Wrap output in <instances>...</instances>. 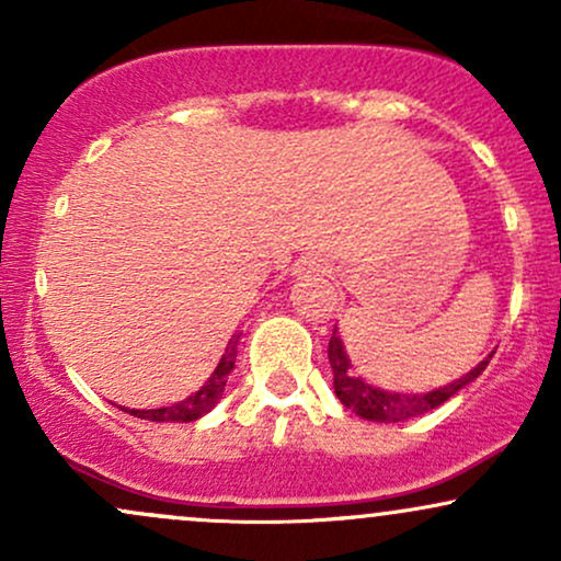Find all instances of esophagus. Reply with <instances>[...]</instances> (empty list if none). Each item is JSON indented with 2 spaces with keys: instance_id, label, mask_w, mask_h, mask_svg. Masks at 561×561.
I'll return each mask as SVG.
<instances>
[{
  "instance_id": "esophagus-1",
  "label": "esophagus",
  "mask_w": 561,
  "mask_h": 561,
  "mask_svg": "<svg viewBox=\"0 0 561 561\" xmlns=\"http://www.w3.org/2000/svg\"><path fill=\"white\" fill-rule=\"evenodd\" d=\"M327 263L321 259H313V255H308V259H300L295 263V274L298 276H317V274H327Z\"/></svg>"
}]
</instances>
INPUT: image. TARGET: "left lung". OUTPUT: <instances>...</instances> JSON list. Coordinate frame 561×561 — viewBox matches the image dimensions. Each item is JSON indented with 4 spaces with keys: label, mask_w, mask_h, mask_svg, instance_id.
Masks as SVG:
<instances>
[{
    "label": "left lung",
    "mask_w": 561,
    "mask_h": 561,
    "mask_svg": "<svg viewBox=\"0 0 561 561\" xmlns=\"http://www.w3.org/2000/svg\"><path fill=\"white\" fill-rule=\"evenodd\" d=\"M493 353L488 358H482L474 369H469L465 377L454 379V382L443 385V388H435L430 392H392V390L377 388V385H371L369 379L358 377L356 371H353L351 356H347L345 343L343 337H340L337 327H334L332 332L327 356H330V366H332L334 396L340 398V403H343L345 409L356 411V416H362V420L392 424V422L411 420V416L427 414V411H433L437 405L446 403L448 398H454L459 390H465L469 382H474V379L485 371V366L493 358Z\"/></svg>",
    "instance_id": "left-lung-1"
}]
</instances>
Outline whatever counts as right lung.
<instances>
[{
    "label": "right lung",
    "instance_id": "1",
    "mask_svg": "<svg viewBox=\"0 0 561 561\" xmlns=\"http://www.w3.org/2000/svg\"><path fill=\"white\" fill-rule=\"evenodd\" d=\"M237 343H240V334H234V337L229 340L221 362H218L214 375L205 379L203 388H199L197 392H192V396L184 398V401L171 403V405H160V409H126V405H121V411H126V414L137 416V420H147V422H195V420H199V416H205L208 411H214V405L221 401L224 388H227V379L237 362Z\"/></svg>",
    "mask_w": 561,
    "mask_h": 561
}]
</instances>
